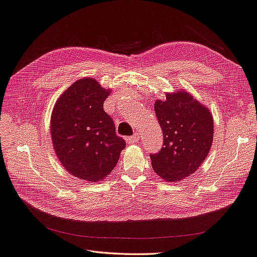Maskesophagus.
<instances>
[{"label":"esophagus","mask_w":257,"mask_h":257,"mask_svg":"<svg viewBox=\"0 0 257 257\" xmlns=\"http://www.w3.org/2000/svg\"><path fill=\"white\" fill-rule=\"evenodd\" d=\"M138 140H140V135L138 134H135L133 136H130V137H126V142L128 144H135L136 142H138Z\"/></svg>","instance_id":"34e87169"}]
</instances>
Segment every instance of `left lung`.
<instances>
[{
	"label": "left lung",
	"instance_id": "obj_1",
	"mask_svg": "<svg viewBox=\"0 0 257 257\" xmlns=\"http://www.w3.org/2000/svg\"><path fill=\"white\" fill-rule=\"evenodd\" d=\"M155 111L163 132V147L150 155L151 165L165 182L177 183L193 174L209 155L213 116L209 108L185 89L156 100Z\"/></svg>",
	"mask_w": 257,
	"mask_h": 257
}]
</instances>
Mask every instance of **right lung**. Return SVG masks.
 Instances as JSON below:
<instances>
[{"mask_svg": "<svg viewBox=\"0 0 257 257\" xmlns=\"http://www.w3.org/2000/svg\"><path fill=\"white\" fill-rule=\"evenodd\" d=\"M110 93L95 79L83 78L60 95L52 111L51 135L58 160L71 175L87 182L105 179L126 146L103 110Z\"/></svg>", "mask_w": 257, "mask_h": 257, "instance_id": "add662e5", "label": "right lung"}]
</instances>
